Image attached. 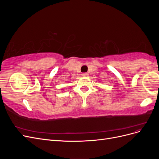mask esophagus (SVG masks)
I'll return each instance as SVG.
<instances>
[{"label":"esophagus","mask_w":159,"mask_h":159,"mask_svg":"<svg viewBox=\"0 0 159 159\" xmlns=\"http://www.w3.org/2000/svg\"><path fill=\"white\" fill-rule=\"evenodd\" d=\"M88 73H83L82 74H81V75L82 76H84V77H87V76H88Z\"/></svg>","instance_id":"34e87169"}]
</instances>
